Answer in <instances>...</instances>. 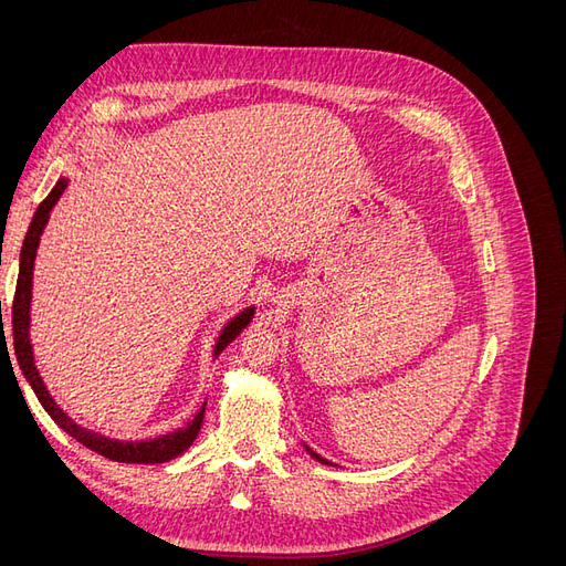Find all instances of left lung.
<instances>
[{"label": "left lung", "instance_id": "obj_1", "mask_svg": "<svg viewBox=\"0 0 566 566\" xmlns=\"http://www.w3.org/2000/svg\"><path fill=\"white\" fill-rule=\"evenodd\" d=\"M304 449H306V453H310V455H312L314 460H318V462H321V465H333V462H331V460H325V458H321V455H318L316 451H312L310 447H304ZM333 468H335V465H333Z\"/></svg>", "mask_w": 566, "mask_h": 566}]
</instances>
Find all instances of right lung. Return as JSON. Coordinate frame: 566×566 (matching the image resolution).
<instances>
[{"label": "right lung", "instance_id": "1", "mask_svg": "<svg viewBox=\"0 0 566 566\" xmlns=\"http://www.w3.org/2000/svg\"><path fill=\"white\" fill-rule=\"evenodd\" d=\"M67 186V179L61 177L56 186L51 188V193L40 202V208L30 221V229L25 233V241L21 248V266H19V283H15V297H13V310H11V325H13V349H15V361H19L25 380L30 382L32 391L38 394L40 403L44 406L46 413L51 416L63 432L77 439L82 447H87L90 451L104 455L115 462H129V465H156V462H167L177 455H181L186 449H191V443L196 441L200 424L205 418V406L208 401H202L198 408V413L193 416L191 422H186V427H179L175 432L160 434L156 439H144V441H123V439H111L98 434L94 430H87V427L77 424L65 410L51 397L42 375L35 366V352H32V339H30V304H32V271H35V260H38V248H40V238L46 229V221L54 205L63 196ZM2 312V310H0ZM254 316V304L245 306L243 312H238L233 318H229L221 328L219 337L214 339L212 347V358H217L221 352H224L231 342L241 335L250 321ZM4 328V325H2Z\"/></svg>", "mask_w": 566, "mask_h": 566}]
</instances>
